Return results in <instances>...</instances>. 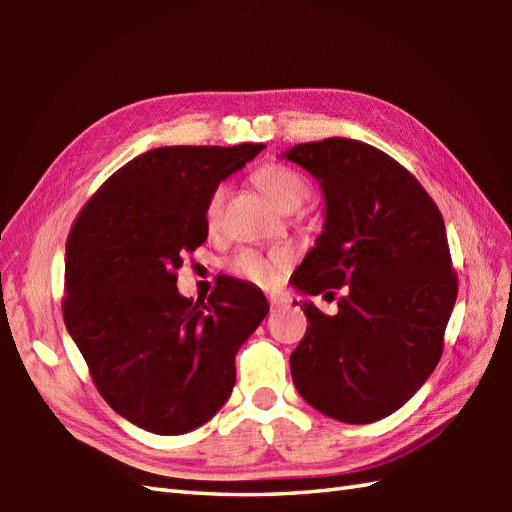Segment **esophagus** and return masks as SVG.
Wrapping results in <instances>:
<instances>
[{"label": "esophagus", "instance_id": "1", "mask_svg": "<svg viewBox=\"0 0 512 512\" xmlns=\"http://www.w3.org/2000/svg\"><path fill=\"white\" fill-rule=\"evenodd\" d=\"M268 303H270V308L277 310V308L284 306V303H286V297H281V295H270V297H268Z\"/></svg>", "mask_w": 512, "mask_h": 512}]
</instances>
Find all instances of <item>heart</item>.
<instances>
[{"label":"heart","instance_id":"1","mask_svg":"<svg viewBox=\"0 0 512 512\" xmlns=\"http://www.w3.org/2000/svg\"><path fill=\"white\" fill-rule=\"evenodd\" d=\"M253 180L259 189H262L270 200H273L279 209L295 211L303 204V200L310 195V182L308 178L281 162H266L253 173ZM224 204V187L213 189L206 202L204 217L209 228H215L220 222ZM292 255L288 250H273V253L262 255L255 250H242L235 257L228 259V270L239 279H246L250 284L257 286H273L279 275L290 266Z\"/></svg>","mask_w":512,"mask_h":512}]
</instances>
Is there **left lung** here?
<instances>
[{"label": "left lung", "instance_id": "obj_1", "mask_svg": "<svg viewBox=\"0 0 512 512\" xmlns=\"http://www.w3.org/2000/svg\"><path fill=\"white\" fill-rule=\"evenodd\" d=\"M284 156L325 195L323 233L290 284L303 295L343 288L334 317L301 301L310 325L290 354L292 383L334 420L387 418L436 369L458 297L442 213L405 167L361 140L325 138Z\"/></svg>", "mask_w": 512, "mask_h": 512}]
</instances>
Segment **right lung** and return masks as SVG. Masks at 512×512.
Segmentation results:
<instances>
[{
    "label": "right lung",
    "instance_id": "right-lung-1",
    "mask_svg": "<svg viewBox=\"0 0 512 512\" xmlns=\"http://www.w3.org/2000/svg\"><path fill=\"white\" fill-rule=\"evenodd\" d=\"M266 145L158 147L107 178L65 244L63 321L99 394L158 436L198 429L235 385V354L268 314L257 286L220 277L178 292L182 257L206 242L204 209Z\"/></svg>",
    "mask_w": 512,
    "mask_h": 512
}]
</instances>
